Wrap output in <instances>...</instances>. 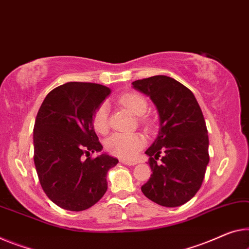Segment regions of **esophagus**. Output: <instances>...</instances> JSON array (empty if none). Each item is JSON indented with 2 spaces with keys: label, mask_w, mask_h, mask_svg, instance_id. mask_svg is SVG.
<instances>
[{
  "label": "esophagus",
  "mask_w": 249,
  "mask_h": 249,
  "mask_svg": "<svg viewBox=\"0 0 249 249\" xmlns=\"http://www.w3.org/2000/svg\"><path fill=\"white\" fill-rule=\"evenodd\" d=\"M121 163L127 164V166H136L137 161H131V160H121Z\"/></svg>",
  "instance_id": "esophagus-1"
}]
</instances>
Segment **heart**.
I'll return each mask as SVG.
<instances>
[{
  "label": "heart",
  "instance_id": "heart-1",
  "mask_svg": "<svg viewBox=\"0 0 249 249\" xmlns=\"http://www.w3.org/2000/svg\"><path fill=\"white\" fill-rule=\"evenodd\" d=\"M119 102L136 116H141L147 110V101L142 95L129 92L121 95ZM93 125L98 132L105 133L108 130V107L106 103L99 106L93 117ZM146 143V138L139 132H116L106 141L108 152L119 158L132 159Z\"/></svg>",
  "mask_w": 249,
  "mask_h": 249
}]
</instances>
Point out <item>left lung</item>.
<instances>
[{
  "label": "left lung",
  "mask_w": 249,
  "mask_h": 249,
  "mask_svg": "<svg viewBox=\"0 0 249 249\" xmlns=\"http://www.w3.org/2000/svg\"><path fill=\"white\" fill-rule=\"evenodd\" d=\"M132 88L150 98L159 114L158 135L146 150L152 174L141 190L156 204L178 207L199 190L209 162L201 109L188 88L170 76L137 80Z\"/></svg>",
  "instance_id": "8db88e82"
}]
</instances>
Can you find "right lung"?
Here are the masks:
<instances>
[{"mask_svg": "<svg viewBox=\"0 0 249 249\" xmlns=\"http://www.w3.org/2000/svg\"><path fill=\"white\" fill-rule=\"evenodd\" d=\"M110 92L97 83H64L45 97L36 114L34 164L42 189L61 208L86 210L108 189L107 173L118 159L108 154L93 159L82 156L102 150L93 117Z\"/></svg>", "mask_w": 249, "mask_h": 249, "instance_id": "1", "label": "right lung"}]
</instances>
